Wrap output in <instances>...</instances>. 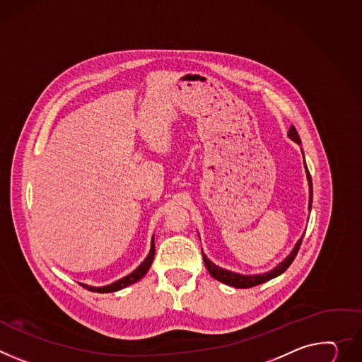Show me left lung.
Returning <instances> with one entry per match:
<instances>
[{"label":"left lung","mask_w":362,"mask_h":362,"mask_svg":"<svg viewBox=\"0 0 362 362\" xmlns=\"http://www.w3.org/2000/svg\"><path fill=\"white\" fill-rule=\"evenodd\" d=\"M287 137H288L290 140H293L296 144H299V146L302 144L300 137H299V134H298V131H296V128H294L293 125H291V127L288 128V131H287ZM302 153H303V150H302ZM303 158H305V154H303ZM305 172H306V177H308V185H309V205H308V209H309V212H310V209H312V198H313V189H312V179H310V173H309L308 166H306V161H305ZM303 237H305V234L299 238L298 243L294 244V247H293V250L290 251V254H288L281 262H279V264H277L274 269H272L270 272L258 273V274H241V273H235V272H231V270L222 269V267L216 266L215 262H212V261L206 257V254H205L204 251H202V257H204L205 266H206L209 274H211L214 279H216L218 281H221V283H223V284L233 286V287H237V288H248V287H254V286L261 284V283H266V281H269V280H272V279H274V277L283 274V273L288 269V266L291 264V262H293L294 257L298 255V251H299V248H300V244H302V241H303Z\"/></svg>","instance_id":"1"}]
</instances>
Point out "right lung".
<instances>
[{
  "mask_svg": "<svg viewBox=\"0 0 362 362\" xmlns=\"http://www.w3.org/2000/svg\"><path fill=\"white\" fill-rule=\"evenodd\" d=\"M154 252H156V247H154V237L151 238V245H150V252L147 254V257L144 258V261L141 262V264L133 272L129 273L128 276L111 283V284H107V286H100V287H95V286H89V284H85V283H79L82 287L90 290V291H96V293H112V291H118L121 288H125L131 284H134L137 281H140L148 272L151 262L154 259Z\"/></svg>",
  "mask_w": 362,
  "mask_h": 362,
  "instance_id": "1",
  "label": "right lung"
}]
</instances>
